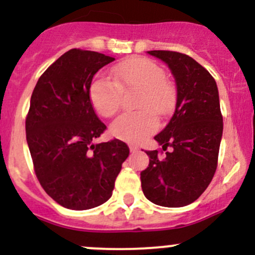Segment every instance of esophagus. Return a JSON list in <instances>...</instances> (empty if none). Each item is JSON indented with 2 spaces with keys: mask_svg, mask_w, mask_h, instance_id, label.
I'll return each instance as SVG.
<instances>
[{
  "mask_svg": "<svg viewBox=\"0 0 255 255\" xmlns=\"http://www.w3.org/2000/svg\"><path fill=\"white\" fill-rule=\"evenodd\" d=\"M138 146L137 145H134V144H129V150H130V153H135V151L138 150Z\"/></svg>",
  "mask_w": 255,
  "mask_h": 255,
  "instance_id": "1",
  "label": "esophagus"
}]
</instances>
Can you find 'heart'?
Here are the masks:
<instances>
[{"mask_svg": "<svg viewBox=\"0 0 255 255\" xmlns=\"http://www.w3.org/2000/svg\"><path fill=\"white\" fill-rule=\"evenodd\" d=\"M113 79L97 76L90 86V100L99 115L110 118L122 105L123 91L139 90L137 107L140 111L125 113L111 126L115 137L126 142H139L158 128L155 115L166 116L173 111L176 91L165 79V70L154 60L132 56L112 68Z\"/></svg>", "mask_w": 255, "mask_h": 255, "instance_id": "obj_1", "label": "heart"}]
</instances>
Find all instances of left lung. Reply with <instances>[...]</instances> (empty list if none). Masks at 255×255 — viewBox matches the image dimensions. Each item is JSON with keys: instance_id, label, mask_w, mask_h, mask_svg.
<instances>
[{"instance_id": "1", "label": "left lung", "mask_w": 255, "mask_h": 255, "mask_svg": "<svg viewBox=\"0 0 255 255\" xmlns=\"http://www.w3.org/2000/svg\"><path fill=\"white\" fill-rule=\"evenodd\" d=\"M168 64L176 82V107L170 122L154 137L163 150L145 151L149 165L140 173L144 196L164 207L192 204L207 189L217 169L223 117L215 79L186 54L150 50Z\"/></svg>"}]
</instances>
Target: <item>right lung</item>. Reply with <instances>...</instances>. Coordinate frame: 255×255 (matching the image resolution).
Listing matches in <instances>:
<instances>
[{
    "mask_svg": "<svg viewBox=\"0 0 255 255\" xmlns=\"http://www.w3.org/2000/svg\"><path fill=\"white\" fill-rule=\"evenodd\" d=\"M112 56L70 49L43 73L33 90L25 135L35 175L65 208L89 210L112 196L129 148L120 139L94 144L106 130L90 100L95 74Z\"/></svg>",
    "mask_w": 255,
    "mask_h": 255,
    "instance_id": "add662e5",
    "label": "right lung"
}]
</instances>
